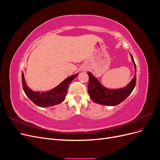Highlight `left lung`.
Returning a JSON list of instances; mask_svg holds the SVG:
<instances>
[{
	"label": "left lung",
	"mask_w": 160,
	"mask_h": 160,
	"mask_svg": "<svg viewBox=\"0 0 160 160\" xmlns=\"http://www.w3.org/2000/svg\"><path fill=\"white\" fill-rule=\"evenodd\" d=\"M130 57L134 65L135 72H136V66H135L133 58L131 54ZM88 74L89 75L88 93L91 99L95 103L103 105L115 106L119 105L132 93L135 86V83H136V76L135 74L132 81L124 88L109 89L101 84L98 79L91 72L88 71Z\"/></svg>",
	"instance_id": "obj_1"
}]
</instances>
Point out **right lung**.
Here are the masks:
<instances>
[{
    "label": "right lung",
    "instance_id": "obj_1",
    "mask_svg": "<svg viewBox=\"0 0 160 160\" xmlns=\"http://www.w3.org/2000/svg\"><path fill=\"white\" fill-rule=\"evenodd\" d=\"M77 75H78V73L67 77L63 81H62L59 85H57L55 88L49 91H34L27 86L22 72V88L26 95L38 107H51V106L62 103L65 100L69 84Z\"/></svg>",
    "mask_w": 160,
    "mask_h": 160
}]
</instances>
